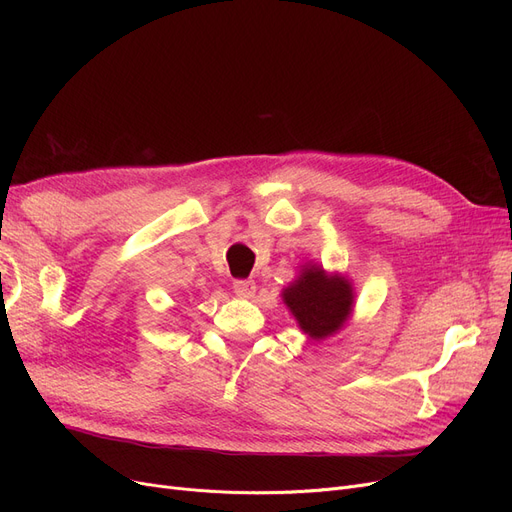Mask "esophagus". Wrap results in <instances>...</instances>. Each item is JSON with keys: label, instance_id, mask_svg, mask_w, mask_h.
Returning a JSON list of instances; mask_svg holds the SVG:
<instances>
[{"label": "esophagus", "instance_id": "obj_1", "mask_svg": "<svg viewBox=\"0 0 512 512\" xmlns=\"http://www.w3.org/2000/svg\"><path fill=\"white\" fill-rule=\"evenodd\" d=\"M255 282L253 280H234V292L242 299H251L255 294Z\"/></svg>", "mask_w": 512, "mask_h": 512}]
</instances>
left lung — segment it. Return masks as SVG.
<instances>
[{"instance_id":"obj_1","label":"left lung","mask_w":512,"mask_h":512,"mask_svg":"<svg viewBox=\"0 0 512 512\" xmlns=\"http://www.w3.org/2000/svg\"><path fill=\"white\" fill-rule=\"evenodd\" d=\"M284 303L297 317L305 334L319 340L340 330L351 315L353 290L342 278H328L319 267H309L284 290Z\"/></svg>"}]
</instances>
